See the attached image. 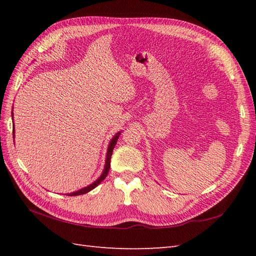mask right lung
I'll return each instance as SVG.
<instances>
[{"instance_id":"right-lung-1","label":"right lung","mask_w":256,"mask_h":256,"mask_svg":"<svg viewBox=\"0 0 256 256\" xmlns=\"http://www.w3.org/2000/svg\"><path fill=\"white\" fill-rule=\"evenodd\" d=\"M12 117H13V112H12ZM14 126V124H13ZM14 129H13V138H14ZM122 132H118L114 136V137L112 138L110 142H109V144H108V149H107V154H106V160H105V166H104V170H102V174H100V176L97 180H95L92 182V184H90V186H87L85 188H82V189L80 190H77L75 192H70V194H67L66 196H80V194H87V192H90V190L95 189V188L100 184V182L106 178V176L108 174L109 172V169H110V158H112V150L114 148V146H116L117 144V140L119 138V136H120Z\"/></svg>"}]
</instances>
